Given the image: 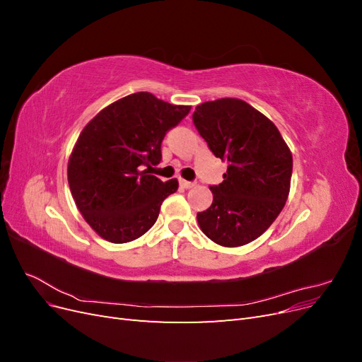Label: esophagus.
<instances>
[{
    "mask_svg": "<svg viewBox=\"0 0 362 362\" xmlns=\"http://www.w3.org/2000/svg\"><path fill=\"white\" fill-rule=\"evenodd\" d=\"M180 185H181V187H184V189H192V187H194V182L180 180Z\"/></svg>",
    "mask_w": 362,
    "mask_h": 362,
    "instance_id": "obj_1",
    "label": "esophagus"
}]
</instances>
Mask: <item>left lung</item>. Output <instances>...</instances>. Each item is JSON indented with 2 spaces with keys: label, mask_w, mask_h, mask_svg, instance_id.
Segmentation results:
<instances>
[{
  "label": "left lung",
  "mask_w": 362,
  "mask_h": 362,
  "mask_svg": "<svg viewBox=\"0 0 362 362\" xmlns=\"http://www.w3.org/2000/svg\"><path fill=\"white\" fill-rule=\"evenodd\" d=\"M193 124L213 154L228 161L223 181L210 187L211 206L196 216L202 233L225 247L254 242L288 198L293 157L287 144L270 119L235 98L198 105Z\"/></svg>",
  "instance_id": "8db88e82"
}]
</instances>
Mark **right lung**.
<instances>
[{
	"instance_id": "right-lung-1",
	"label": "right lung",
	"mask_w": 362,
	"mask_h": 362,
	"mask_svg": "<svg viewBox=\"0 0 362 362\" xmlns=\"http://www.w3.org/2000/svg\"><path fill=\"white\" fill-rule=\"evenodd\" d=\"M190 105L137 92L98 113L84 127L68 164L72 198L86 222L107 242L128 243L156 223L160 206L178 190L144 168L161 161V141Z\"/></svg>"
}]
</instances>
